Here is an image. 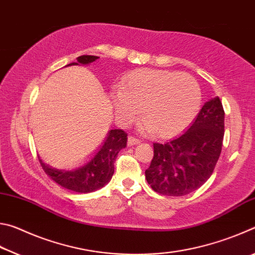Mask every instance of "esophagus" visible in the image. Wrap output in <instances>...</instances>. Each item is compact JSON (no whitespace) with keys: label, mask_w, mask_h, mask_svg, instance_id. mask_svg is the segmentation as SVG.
<instances>
[{"label":"esophagus","mask_w":255,"mask_h":255,"mask_svg":"<svg viewBox=\"0 0 255 255\" xmlns=\"http://www.w3.org/2000/svg\"><path fill=\"white\" fill-rule=\"evenodd\" d=\"M139 143V139H137L133 136H129L128 137V146H132V145H136Z\"/></svg>","instance_id":"obj_1"}]
</instances>
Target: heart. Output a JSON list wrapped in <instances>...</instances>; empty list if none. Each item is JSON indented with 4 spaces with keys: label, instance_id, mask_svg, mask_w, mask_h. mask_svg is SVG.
I'll return each instance as SVG.
<instances>
[{
    "label": "heart",
    "instance_id": "b5f03b06",
    "mask_svg": "<svg viewBox=\"0 0 255 255\" xmlns=\"http://www.w3.org/2000/svg\"><path fill=\"white\" fill-rule=\"evenodd\" d=\"M112 100L123 123H131L140 109L144 130L166 138L192 123L201 106V90L185 73L141 68L123 77Z\"/></svg>",
    "mask_w": 255,
    "mask_h": 255
}]
</instances>
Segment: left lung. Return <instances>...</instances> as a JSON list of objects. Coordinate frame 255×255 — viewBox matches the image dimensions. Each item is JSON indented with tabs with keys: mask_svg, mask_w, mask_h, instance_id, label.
Masks as SVG:
<instances>
[{
	"mask_svg": "<svg viewBox=\"0 0 255 255\" xmlns=\"http://www.w3.org/2000/svg\"><path fill=\"white\" fill-rule=\"evenodd\" d=\"M224 118L221 100L213 98L182 135L164 144H153L154 156L145 176L154 191L164 196H185L210 178L222 152Z\"/></svg>",
	"mask_w": 255,
	"mask_h": 255,
	"instance_id": "1",
	"label": "left lung"
}]
</instances>
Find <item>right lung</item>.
I'll return each instance as SVG.
<instances>
[{
    "label": "right lung",
    "mask_w": 255,
    "mask_h": 255,
    "mask_svg": "<svg viewBox=\"0 0 255 255\" xmlns=\"http://www.w3.org/2000/svg\"><path fill=\"white\" fill-rule=\"evenodd\" d=\"M98 58V56L83 55L76 58V63H71L66 66L79 65V64L89 65ZM126 144L127 133L122 129H112L108 132L105 143L91 161L79 169L71 171L55 169L42 162L40 157L39 162L46 174L63 188L74 192L89 193L105 187L111 180L115 172L114 164L116 158L120 149L126 147Z\"/></svg>",
    "instance_id": "1"
}]
</instances>
